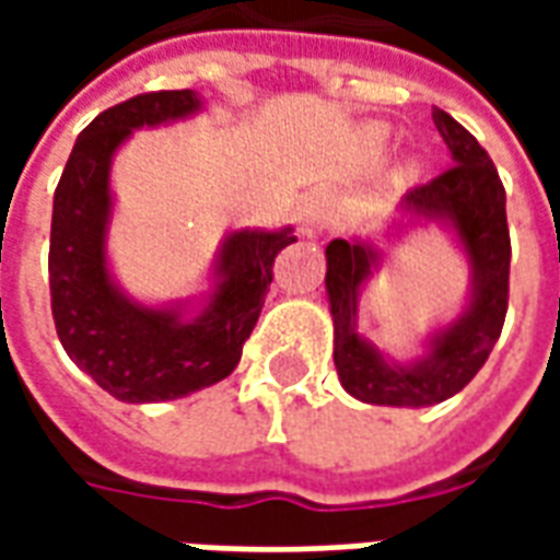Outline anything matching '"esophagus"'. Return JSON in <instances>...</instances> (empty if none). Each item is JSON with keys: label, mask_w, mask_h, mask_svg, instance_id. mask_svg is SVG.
I'll return each mask as SVG.
<instances>
[{"label": "esophagus", "mask_w": 560, "mask_h": 560, "mask_svg": "<svg viewBox=\"0 0 560 560\" xmlns=\"http://www.w3.org/2000/svg\"><path fill=\"white\" fill-rule=\"evenodd\" d=\"M296 221H300V231L308 233V236H312V233L327 231L329 221H332V200H329L327 195H312L303 207H300Z\"/></svg>", "instance_id": "34e87169"}]
</instances>
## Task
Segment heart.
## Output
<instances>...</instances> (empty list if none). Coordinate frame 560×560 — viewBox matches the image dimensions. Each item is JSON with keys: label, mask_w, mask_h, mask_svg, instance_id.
Here are the masks:
<instances>
[{"label": "heart", "mask_w": 560, "mask_h": 560, "mask_svg": "<svg viewBox=\"0 0 560 560\" xmlns=\"http://www.w3.org/2000/svg\"><path fill=\"white\" fill-rule=\"evenodd\" d=\"M384 138H387V135H384L381 128H375V140H377V143H384ZM413 171H417V164H413V161H408V164H405V176H411Z\"/></svg>", "instance_id": "obj_1"}]
</instances>
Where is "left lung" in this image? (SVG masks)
Wrapping results in <instances>:
<instances>
[{
  "mask_svg": "<svg viewBox=\"0 0 560 560\" xmlns=\"http://www.w3.org/2000/svg\"><path fill=\"white\" fill-rule=\"evenodd\" d=\"M453 167L401 197L387 231L441 228L468 264L465 303L422 336V351L396 360L360 332V296L384 269L387 236H351L327 245V303L332 315V360L345 393L365 405L429 408L456 396L489 360L501 336L510 291L506 195L492 159L468 128L432 110Z\"/></svg>",
  "mask_w": 560,
  "mask_h": 560,
  "instance_id": "left-lung-1",
  "label": "left lung"
}]
</instances>
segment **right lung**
I'll use <instances>...</instances> for the list:
<instances>
[{
  "label": "right lung",
  "instance_id": "obj_1",
  "mask_svg": "<svg viewBox=\"0 0 560 560\" xmlns=\"http://www.w3.org/2000/svg\"><path fill=\"white\" fill-rule=\"evenodd\" d=\"M203 114L195 90L147 92L80 131L54 195L50 305L56 336L80 372L128 405L173 401L231 375L267 300L272 264L296 243L291 224L224 233L209 288L185 300L143 303L119 284L107 252L116 195L114 159L135 131Z\"/></svg>",
  "mask_w": 560,
  "mask_h": 560
}]
</instances>
